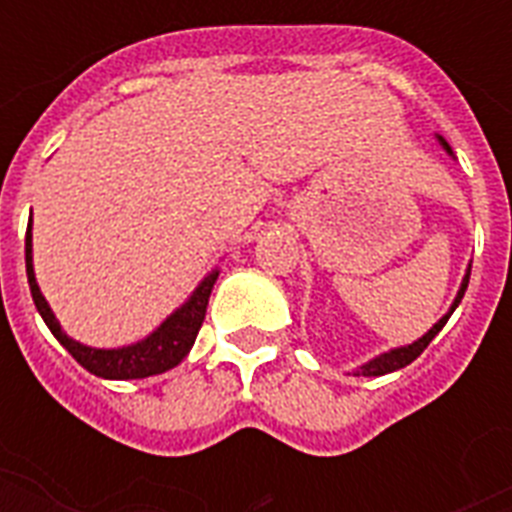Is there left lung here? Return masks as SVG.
Instances as JSON below:
<instances>
[{
  "instance_id": "1",
  "label": "left lung",
  "mask_w": 512,
  "mask_h": 512,
  "mask_svg": "<svg viewBox=\"0 0 512 512\" xmlns=\"http://www.w3.org/2000/svg\"><path fill=\"white\" fill-rule=\"evenodd\" d=\"M439 142H441V145H444V150H447V153H452L450 145H447V142H444L441 136H439ZM469 274H472V266H469V271H466V277H463L461 290H458V296H455V301H452L450 312H447V315H444V318H441V321L436 323V326H433V329H430L428 334H422L417 343L403 345V348H392V351H386V354L376 356V359H370L367 365L356 367V376H386V373H395V370H400V367L411 365V362H414V359H417V356L422 354L425 348H428L430 340H433V337H436V334L441 332V326L447 323V318H450L452 312H455V307L461 304L463 293H466V285H469Z\"/></svg>"
}]
</instances>
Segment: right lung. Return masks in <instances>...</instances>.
Masks as SVG:
<instances>
[{
  "label": "right lung",
  "instance_id": "right-lung-1",
  "mask_svg": "<svg viewBox=\"0 0 512 512\" xmlns=\"http://www.w3.org/2000/svg\"><path fill=\"white\" fill-rule=\"evenodd\" d=\"M27 279L29 290H32V301L38 307L40 318L46 321L51 334L62 343V348L98 378H117V381H126V378H147L158 376V373H167L175 365L183 362V356L189 354L191 345L197 340L202 321H205V310H208V299H211L213 282L219 277V271H211L208 277L202 279L200 288L194 290L189 301L169 315L167 321L158 326L156 332L147 334L145 340H139L126 348H90L71 340L68 334L62 332L60 321L54 318L49 301L43 299V293L38 288V279H35V268H32V219L27 227Z\"/></svg>",
  "mask_w": 512,
  "mask_h": 512
}]
</instances>
